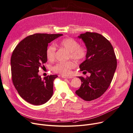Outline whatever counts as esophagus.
<instances>
[{"label":"esophagus","mask_w":133,"mask_h":133,"mask_svg":"<svg viewBox=\"0 0 133 133\" xmlns=\"http://www.w3.org/2000/svg\"><path fill=\"white\" fill-rule=\"evenodd\" d=\"M62 78H65V79H71L73 78L72 76H62Z\"/></svg>","instance_id":"34e87169"}]
</instances>
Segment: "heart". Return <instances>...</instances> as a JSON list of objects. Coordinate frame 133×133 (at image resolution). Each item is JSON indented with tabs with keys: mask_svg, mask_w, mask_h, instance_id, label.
Listing matches in <instances>:
<instances>
[{
	"mask_svg": "<svg viewBox=\"0 0 133 133\" xmlns=\"http://www.w3.org/2000/svg\"><path fill=\"white\" fill-rule=\"evenodd\" d=\"M58 45L69 52V58L76 62H81L84 60L87 55V50L84 46H80L78 41L71 38H67L61 40ZM56 47L54 44L49 45L46 51V57L49 61H53L55 58ZM75 64L72 61L66 62H58L53 67L54 72L63 75H69L71 70L75 67Z\"/></svg>",
	"mask_w": 133,
	"mask_h": 133,
	"instance_id": "obj_1",
	"label": "heart"
}]
</instances>
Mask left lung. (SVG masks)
Here are the masks:
<instances>
[{"label":"left lung","mask_w":133,"mask_h":133,"mask_svg":"<svg viewBox=\"0 0 133 133\" xmlns=\"http://www.w3.org/2000/svg\"><path fill=\"white\" fill-rule=\"evenodd\" d=\"M87 48L86 60L79 66L81 71L90 75L78 76L81 85L75 93L85 101L100 97L106 91L117 67L114 49L110 42L101 34L87 32L78 37Z\"/></svg>","instance_id":"obj_1"}]
</instances>
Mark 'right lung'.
<instances>
[{
    "instance_id": "obj_1",
    "label": "right lung",
    "mask_w": 133,
    "mask_h": 133,
    "mask_svg": "<svg viewBox=\"0 0 133 133\" xmlns=\"http://www.w3.org/2000/svg\"><path fill=\"white\" fill-rule=\"evenodd\" d=\"M61 34L36 33L21 41L11 59L12 79L20 96L34 105H41L50 100L53 93V81L57 75L42 79L39 68L47 62L48 44Z\"/></svg>"
}]
</instances>
